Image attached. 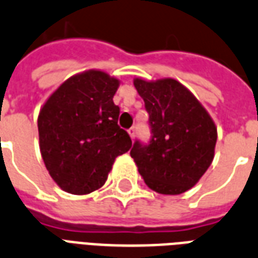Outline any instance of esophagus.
Returning <instances> with one entry per match:
<instances>
[{
    "label": "esophagus",
    "instance_id": "obj_1",
    "mask_svg": "<svg viewBox=\"0 0 258 258\" xmlns=\"http://www.w3.org/2000/svg\"><path fill=\"white\" fill-rule=\"evenodd\" d=\"M128 134H130V137H131V139H134V137H135V128H134V127L128 128Z\"/></svg>",
    "mask_w": 258,
    "mask_h": 258
}]
</instances>
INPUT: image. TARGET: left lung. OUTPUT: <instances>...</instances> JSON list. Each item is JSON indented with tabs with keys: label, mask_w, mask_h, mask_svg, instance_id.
I'll return each instance as SVG.
<instances>
[{
	"label": "left lung",
	"mask_w": 258,
	"mask_h": 258,
	"mask_svg": "<svg viewBox=\"0 0 258 258\" xmlns=\"http://www.w3.org/2000/svg\"><path fill=\"white\" fill-rule=\"evenodd\" d=\"M149 113L151 138L137 139L130 154L146 185L180 195L199 181L214 160L216 127L198 98L172 78L134 81Z\"/></svg>",
	"instance_id": "1"
}]
</instances>
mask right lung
Instances as JSON below:
<instances>
[{
	"label": "right lung",
	"instance_id": "add662e5",
	"mask_svg": "<svg viewBox=\"0 0 258 258\" xmlns=\"http://www.w3.org/2000/svg\"><path fill=\"white\" fill-rule=\"evenodd\" d=\"M117 88L119 80L89 70L70 77L40 109L43 161L52 180L69 194L86 195L103 186L116 157L133 145L117 124Z\"/></svg>",
	"mask_w": 258,
	"mask_h": 258
}]
</instances>
